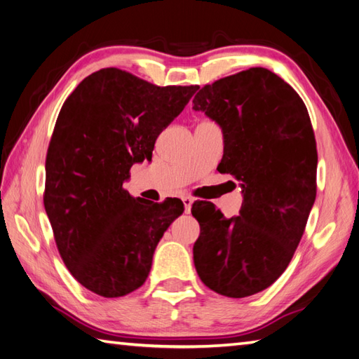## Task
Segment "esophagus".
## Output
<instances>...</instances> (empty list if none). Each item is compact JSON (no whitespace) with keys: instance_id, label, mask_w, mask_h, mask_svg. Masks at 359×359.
<instances>
[{"instance_id":"esophagus-1","label":"esophagus","mask_w":359,"mask_h":359,"mask_svg":"<svg viewBox=\"0 0 359 359\" xmlns=\"http://www.w3.org/2000/svg\"><path fill=\"white\" fill-rule=\"evenodd\" d=\"M182 202H183V206H185V211L189 212V211H191V206H193L194 198L189 197V196H183V197H182Z\"/></svg>"}]
</instances>
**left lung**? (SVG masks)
Wrapping results in <instances>:
<instances>
[{"label": "left lung", "mask_w": 359, "mask_h": 359, "mask_svg": "<svg viewBox=\"0 0 359 359\" xmlns=\"http://www.w3.org/2000/svg\"><path fill=\"white\" fill-rule=\"evenodd\" d=\"M193 104L222 127L217 170L243 193L237 217L224 219L212 203L193 205L196 271L220 295H254L286 271L315 202L318 154L309 113L297 91L263 67L206 84Z\"/></svg>", "instance_id": "1"}]
</instances>
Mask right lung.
Instances as JSON below:
<instances>
[{
	"instance_id": "right-lung-1",
	"label": "right lung",
	"mask_w": 359,
	"mask_h": 359,
	"mask_svg": "<svg viewBox=\"0 0 359 359\" xmlns=\"http://www.w3.org/2000/svg\"><path fill=\"white\" fill-rule=\"evenodd\" d=\"M198 86L159 87L108 67L65 99L46 157L44 208L76 281L105 298L144 285L163 232L183 212L123 189L133 163L151 161L157 136Z\"/></svg>"
}]
</instances>
